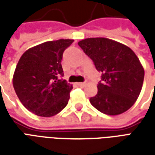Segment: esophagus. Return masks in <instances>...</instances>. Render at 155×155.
Here are the masks:
<instances>
[{"label": "esophagus", "instance_id": "esophagus-1", "mask_svg": "<svg viewBox=\"0 0 155 155\" xmlns=\"http://www.w3.org/2000/svg\"><path fill=\"white\" fill-rule=\"evenodd\" d=\"M78 86H80V87H84V85H85V83L84 82H80V83H77Z\"/></svg>", "mask_w": 155, "mask_h": 155}]
</instances>
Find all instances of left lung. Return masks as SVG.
Segmentation results:
<instances>
[{
  "label": "left lung",
  "mask_w": 155,
  "mask_h": 155,
  "mask_svg": "<svg viewBox=\"0 0 155 155\" xmlns=\"http://www.w3.org/2000/svg\"><path fill=\"white\" fill-rule=\"evenodd\" d=\"M78 45L102 73L98 92L90 99L101 113L117 115L136 101L143 85L144 71L130 48L107 38H88Z\"/></svg>",
  "instance_id": "obj_1"
}]
</instances>
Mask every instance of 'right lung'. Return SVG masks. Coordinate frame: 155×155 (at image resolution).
<instances>
[{"instance_id": "1", "label": "right lung", "mask_w": 155, "mask_h": 155, "mask_svg": "<svg viewBox=\"0 0 155 155\" xmlns=\"http://www.w3.org/2000/svg\"><path fill=\"white\" fill-rule=\"evenodd\" d=\"M73 40L47 41L29 49L15 67L13 86L29 111L43 117L61 112L68 104L72 85L63 77L61 60Z\"/></svg>"}]
</instances>
